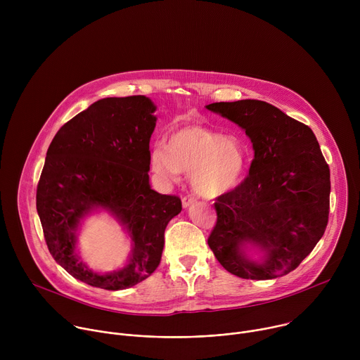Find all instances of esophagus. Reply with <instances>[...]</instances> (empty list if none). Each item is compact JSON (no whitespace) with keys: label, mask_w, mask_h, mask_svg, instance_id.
<instances>
[{"label":"esophagus","mask_w":360,"mask_h":360,"mask_svg":"<svg viewBox=\"0 0 360 360\" xmlns=\"http://www.w3.org/2000/svg\"><path fill=\"white\" fill-rule=\"evenodd\" d=\"M196 202V198H193V196H191V195H186V196H184L182 198V205H184V208H189L191 205H193Z\"/></svg>","instance_id":"obj_1"}]
</instances>
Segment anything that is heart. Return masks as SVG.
<instances>
[{
  "label": "heart",
  "mask_w": 360,
  "mask_h": 360,
  "mask_svg": "<svg viewBox=\"0 0 360 360\" xmlns=\"http://www.w3.org/2000/svg\"><path fill=\"white\" fill-rule=\"evenodd\" d=\"M246 167V150L232 136L199 125L174 129L150 153V169L160 179L175 182L192 174V186L202 196H219L238 185Z\"/></svg>",
  "instance_id": "1"
}]
</instances>
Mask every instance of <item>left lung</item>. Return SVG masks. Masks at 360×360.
I'll list each match as a JSON object with an SVG mask.
<instances>
[{
    "instance_id": "1",
    "label": "left lung",
    "mask_w": 360,
    "mask_h": 360,
    "mask_svg": "<svg viewBox=\"0 0 360 360\" xmlns=\"http://www.w3.org/2000/svg\"><path fill=\"white\" fill-rule=\"evenodd\" d=\"M245 129L255 157L249 174L217 198L208 238L232 275L266 281L296 269L323 236L329 218L330 172L312 129L268 102L242 99L207 105ZM261 245L264 263L244 258L243 243Z\"/></svg>"
}]
</instances>
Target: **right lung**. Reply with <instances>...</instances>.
<instances>
[{
  "label": "right lung",
  "instance_id": "add662e5",
  "mask_svg": "<svg viewBox=\"0 0 360 360\" xmlns=\"http://www.w3.org/2000/svg\"><path fill=\"white\" fill-rule=\"evenodd\" d=\"M155 105L143 95L104 98L64 124L51 142L37 186V211L53 258L74 278L107 290L131 288L161 262L164 233L182 203L149 185ZM94 207L112 212L134 249L121 271L98 276L77 259L75 231Z\"/></svg>",
  "mask_w": 360,
  "mask_h": 360
}]
</instances>
